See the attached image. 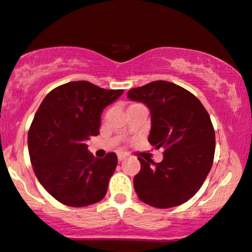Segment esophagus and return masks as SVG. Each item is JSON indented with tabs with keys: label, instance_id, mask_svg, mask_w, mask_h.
Listing matches in <instances>:
<instances>
[{
	"label": "esophagus",
	"instance_id": "34e87169",
	"mask_svg": "<svg viewBox=\"0 0 252 252\" xmlns=\"http://www.w3.org/2000/svg\"><path fill=\"white\" fill-rule=\"evenodd\" d=\"M126 157V155H124V154H118V162H122Z\"/></svg>",
	"mask_w": 252,
	"mask_h": 252
}]
</instances>
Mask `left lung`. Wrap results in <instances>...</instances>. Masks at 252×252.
Segmentation results:
<instances>
[{
  "mask_svg": "<svg viewBox=\"0 0 252 252\" xmlns=\"http://www.w3.org/2000/svg\"><path fill=\"white\" fill-rule=\"evenodd\" d=\"M128 98L150 109L149 143L164 149L163 160L141 162L134 177L138 198L154 208L177 207L202 187L215 155V130L195 95L177 84L155 81L128 92Z\"/></svg>",
  "mask_w": 252,
  "mask_h": 252,
  "instance_id": "1",
  "label": "left lung"
}]
</instances>
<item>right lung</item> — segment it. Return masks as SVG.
<instances>
[{"label": "right lung", "mask_w": 252, "mask_h": 252, "mask_svg": "<svg viewBox=\"0 0 252 252\" xmlns=\"http://www.w3.org/2000/svg\"><path fill=\"white\" fill-rule=\"evenodd\" d=\"M122 94L76 81L55 88L42 101L28 132L29 156L39 183L59 202L82 208L107 193L117 156L96 158L87 141L99 134L103 109Z\"/></svg>", "instance_id": "right-lung-1"}]
</instances>
